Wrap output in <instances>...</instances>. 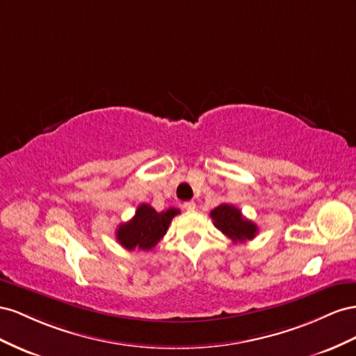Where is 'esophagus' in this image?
Wrapping results in <instances>:
<instances>
[{
  "instance_id": "obj_1",
  "label": "esophagus",
  "mask_w": 356,
  "mask_h": 356,
  "mask_svg": "<svg viewBox=\"0 0 356 356\" xmlns=\"http://www.w3.org/2000/svg\"><path fill=\"white\" fill-rule=\"evenodd\" d=\"M195 207H197V204H195L194 201H188V202H185V204H184V209H185V210H188V211L195 210Z\"/></svg>"
}]
</instances>
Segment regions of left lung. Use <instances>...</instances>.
Returning <instances> with one entry per match:
<instances>
[{"mask_svg": "<svg viewBox=\"0 0 356 356\" xmlns=\"http://www.w3.org/2000/svg\"><path fill=\"white\" fill-rule=\"evenodd\" d=\"M210 216L215 225L223 234L232 241H246L255 238L258 227L252 220L241 215V211L231 204H220L210 211Z\"/></svg>", "mask_w": 356, "mask_h": 356, "instance_id": "8db88e82", "label": "left lung"}]
</instances>
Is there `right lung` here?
<instances>
[{"label":"right lung","mask_w":356,"mask_h":356,"mask_svg":"<svg viewBox=\"0 0 356 356\" xmlns=\"http://www.w3.org/2000/svg\"><path fill=\"white\" fill-rule=\"evenodd\" d=\"M180 210L170 207L158 213L149 204H140L134 218L116 229V238L128 250H150L165 236L170 222Z\"/></svg>","instance_id":"add662e5"}]
</instances>
